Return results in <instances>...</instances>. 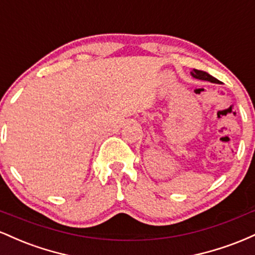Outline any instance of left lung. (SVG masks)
<instances>
[{
	"label": "left lung",
	"instance_id": "8db88e82",
	"mask_svg": "<svg viewBox=\"0 0 255 255\" xmlns=\"http://www.w3.org/2000/svg\"><path fill=\"white\" fill-rule=\"evenodd\" d=\"M191 75L193 78L199 79V80L210 81V83H213V84H222L218 79L213 78L212 75L209 74V73H206L204 71H199V69H193V71L191 72Z\"/></svg>",
	"mask_w": 255,
	"mask_h": 255
}]
</instances>
